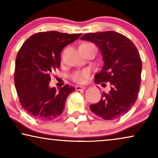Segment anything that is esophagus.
Returning a JSON list of instances; mask_svg holds the SVG:
<instances>
[{
  "mask_svg": "<svg viewBox=\"0 0 158 158\" xmlns=\"http://www.w3.org/2000/svg\"><path fill=\"white\" fill-rule=\"evenodd\" d=\"M84 89H85V86H80V85L75 86V90H84Z\"/></svg>",
  "mask_w": 158,
  "mask_h": 158,
  "instance_id": "esophagus-1",
  "label": "esophagus"
}]
</instances>
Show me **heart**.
<instances>
[{
	"mask_svg": "<svg viewBox=\"0 0 158 158\" xmlns=\"http://www.w3.org/2000/svg\"><path fill=\"white\" fill-rule=\"evenodd\" d=\"M84 45L85 44H93L90 43H85L83 44ZM88 75H89V72L88 70H83L81 73H76L72 76V78L75 83H79V84H83L85 82L86 79L88 78Z\"/></svg>",
	"mask_w": 158,
	"mask_h": 158,
	"instance_id": "b5f03b06",
	"label": "heart"
}]
</instances>
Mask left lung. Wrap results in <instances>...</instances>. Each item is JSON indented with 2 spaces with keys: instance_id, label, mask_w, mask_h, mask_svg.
<instances>
[{
  "instance_id": "obj_1",
  "label": "left lung",
  "mask_w": 158,
  "mask_h": 158,
  "mask_svg": "<svg viewBox=\"0 0 158 158\" xmlns=\"http://www.w3.org/2000/svg\"><path fill=\"white\" fill-rule=\"evenodd\" d=\"M81 39L95 43L102 54L104 63L94 76L95 83L111 86L90 109L103 119L119 118L133 106L139 93L142 61L138 49L129 38L114 31L86 34Z\"/></svg>"
}]
</instances>
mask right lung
I'll list each match as a JSON object with an SVG mask.
<instances>
[{"mask_svg": "<svg viewBox=\"0 0 158 158\" xmlns=\"http://www.w3.org/2000/svg\"><path fill=\"white\" fill-rule=\"evenodd\" d=\"M81 35L38 32L19 49L15 64V86L21 106L36 119L52 121L60 116L69 94L75 90L66 84L57 91L49 83L52 73L60 66V52Z\"/></svg>", "mask_w": 158, "mask_h": 158, "instance_id": "add662e5", "label": "right lung"}]
</instances>
